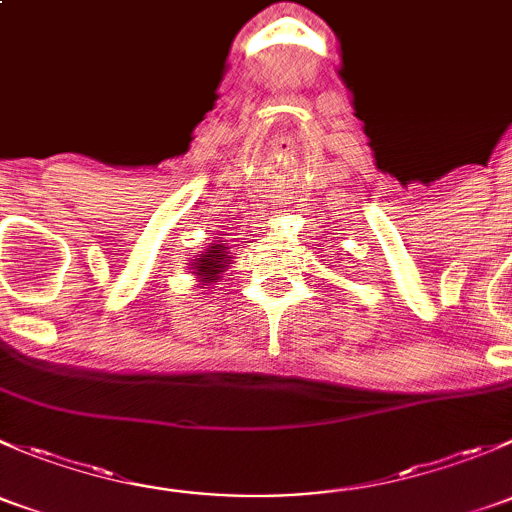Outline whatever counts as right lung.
<instances>
[{
    "mask_svg": "<svg viewBox=\"0 0 512 512\" xmlns=\"http://www.w3.org/2000/svg\"><path fill=\"white\" fill-rule=\"evenodd\" d=\"M225 265H227V262H225V255H223V245H218L215 250H210L208 255L198 257V262H195L198 272H195V275H203L205 280H215V277L223 272Z\"/></svg>",
    "mask_w": 512,
    "mask_h": 512,
    "instance_id": "obj_1",
    "label": "right lung"
}]
</instances>
